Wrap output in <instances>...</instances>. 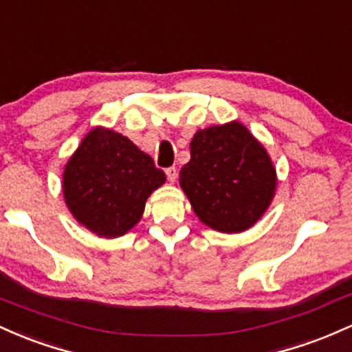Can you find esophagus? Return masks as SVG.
<instances>
[{
	"mask_svg": "<svg viewBox=\"0 0 352 352\" xmlns=\"http://www.w3.org/2000/svg\"><path fill=\"white\" fill-rule=\"evenodd\" d=\"M166 176H168L169 183H175L176 177H177V169L175 168V166H171V168L166 169Z\"/></svg>",
	"mask_w": 352,
	"mask_h": 352,
	"instance_id": "esophagus-1",
	"label": "esophagus"
}]
</instances>
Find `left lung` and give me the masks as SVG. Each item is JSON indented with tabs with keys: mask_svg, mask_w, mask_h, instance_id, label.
<instances>
[{
	"mask_svg": "<svg viewBox=\"0 0 352 352\" xmlns=\"http://www.w3.org/2000/svg\"><path fill=\"white\" fill-rule=\"evenodd\" d=\"M179 186L203 224L243 232L263 218L276 195L278 175L263 143L239 121L197 129Z\"/></svg>",
	"mask_w": 352,
	"mask_h": 352,
	"instance_id": "8db88e82",
	"label": "left lung"
}]
</instances>
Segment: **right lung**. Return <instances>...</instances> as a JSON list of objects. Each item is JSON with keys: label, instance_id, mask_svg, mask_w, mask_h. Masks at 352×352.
I'll return each mask as SVG.
<instances>
[{"label": "right lung", "instance_id": "1", "mask_svg": "<svg viewBox=\"0 0 352 352\" xmlns=\"http://www.w3.org/2000/svg\"><path fill=\"white\" fill-rule=\"evenodd\" d=\"M164 173L131 140L96 126L63 171V197L73 218L100 238H120L140 223Z\"/></svg>", "mask_w": 352, "mask_h": 352}]
</instances>
